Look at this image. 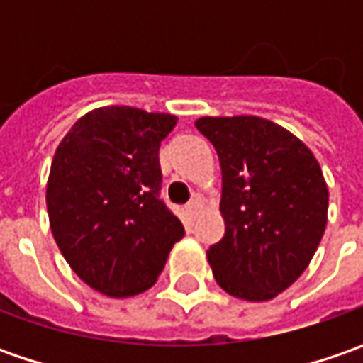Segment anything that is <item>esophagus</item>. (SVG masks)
<instances>
[{
	"label": "esophagus",
	"mask_w": 363,
	"mask_h": 363,
	"mask_svg": "<svg viewBox=\"0 0 363 363\" xmlns=\"http://www.w3.org/2000/svg\"><path fill=\"white\" fill-rule=\"evenodd\" d=\"M200 208H202V198H200V196H196V198H194V200H191V202L186 206V210H188L189 216H196Z\"/></svg>",
	"instance_id": "obj_1"
}]
</instances>
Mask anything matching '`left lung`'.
<instances>
[{"mask_svg":"<svg viewBox=\"0 0 363 363\" xmlns=\"http://www.w3.org/2000/svg\"><path fill=\"white\" fill-rule=\"evenodd\" d=\"M198 131L222 167L226 232L208 250L216 283L244 301H269L299 279L328 224V184L293 133L260 117H202Z\"/></svg>","mask_w":363,"mask_h":363,"instance_id":"1","label":"left lung"}]
</instances>
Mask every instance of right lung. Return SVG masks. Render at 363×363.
Here are the masks:
<instances>
[{
	"mask_svg": "<svg viewBox=\"0 0 363 363\" xmlns=\"http://www.w3.org/2000/svg\"><path fill=\"white\" fill-rule=\"evenodd\" d=\"M175 123L165 113L103 106L80 117L54 153L50 228L70 269L103 295L147 291L186 234L160 198V145Z\"/></svg>",
	"mask_w": 363,
	"mask_h": 363,
	"instance_id": "obj_1",
	"label": "right lung"
}]
</instances>
